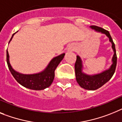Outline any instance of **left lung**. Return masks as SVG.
Segmentation results:
<instances>
[{"instance_id":"1","label":"left lung","mask_w":122,"mask_h":122,"mask_svg":"<svg viewBox=\"0 0 122 122\" xmlns=\"http://www.w3.org/2000/svg\"><path fill=\"white\" fill-rule=\"evenodd\" d=\"M91 28L94 30L96 31L101 32V33L106 35V36L109 38V41L111 42L112 48L114 52L113 58L112 59V64L110 68L101 73L94 74V75H87L82 72V62L81 58L79 56H77L75 66H74L77 82L82 88L87 90L94 91L102 87L103 85L105 84L106 82L110 80L112 77L113 76V74L115 72V68H116L117 58L115 44L113 43V40L112 38L108 31L104 28L94 26V25L91 26Z\"/></svg>"}]
</instances>
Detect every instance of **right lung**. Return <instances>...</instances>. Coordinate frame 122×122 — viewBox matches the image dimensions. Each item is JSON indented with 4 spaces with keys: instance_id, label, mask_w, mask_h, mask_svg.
<instances>
[{
    "instance_id": "obj_1",
    "label": "right lung",
    "mask_w": 122,
    "mask_h": 122,
    "mask_svg": "<svg viewBox=\"0 0 122 122\" xmlns=\"http://www.w3.org/2000/svg\"><path fill=\"white\" fill-rule=\"evenodd\" d=\"M15 33L13 34L10 41ZM64 55L65 53H63L59 56L55 57L51 59L48 65L43 71L39 73L33 74H23L14 70L10 64L9 55L7 50V63L11 74L18 83L25 87L28 88L30 89L40 91V90L45 89L51 86L55 78V70L58 64L63 60Z\"/></svg>"
}]
</instances>
